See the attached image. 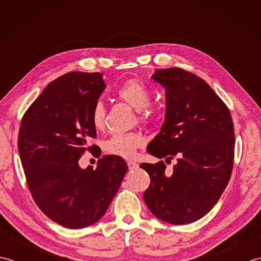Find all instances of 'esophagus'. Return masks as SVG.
Listing matches in <instances>:
<instances>
[{
  "label": "esophagus",
  "mask_w": 261,
  "mask_h": 261,
  "mask_svg": "<svg viewBox=\"0 0 261 261\" xmlns=\"http://www.w3.org/2000/svg\"><path fill=\"white\" fill-rule=\"evenodd\" d=\"M127 167H129L130 170L131 169H137L138 167H139V165H138L135 162H131V160H129V162H127Z\"/></svg>",
  "instance_id": "1"
}]
</instances>
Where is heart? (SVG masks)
Segmentation results:
<instances>
[{
  "label": "heart",
  "mask_w": 261,
  "mask_h": 261,
  "mask_svg": "<svg viewBox=\"0 0 261 261\" xmlns=\"http://www.w3.org/2000/svg\"><path fill=\"white\" fill-rule=\"evenodd\" d=\"M116 95L139 113L140 121L148 123L152 120V113L147 108L151 103V95L147 86L138 80H130L122 85ZM107 110L104 104L98 101L92 109L91 122L96 130H102L105 124ZM143 145V138L139 132H126V134H114L103 141V150L111 156L121 158H132L136 150Z\"/></svg>",
  "instance_id": "b5f03b06"
}]
</instances>
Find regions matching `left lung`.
I'll return each instance as SVG.
<instances>
[{
    "mask_svg": "<svg viewBox=\"0 0 261 261\" xmlns=\"http://www.w3.org/2000/svg\"><path fill=\"white\" fill-rule=\"evenodd\" d=\"M152 80L166 88V116L147 151L177 158L173 174L166 165L141 164L150 176L143 194L150 212L165 222L188 224L213 208L230 180L234 127L224 102L201 77L181 68L158 69Z\"/></svg>",
    "mask_w": 261,
    "mask_h": 261,
    "instance_id": "1",
    "label": "left lung"
}]
</instances>
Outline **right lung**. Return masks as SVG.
Masks as SVG:
<instances>
[{
  "mask_svg": "<svg viewBox=\"0 0 261 261\" xmlns=\"http://www.w3.org/2000/svg\"><path fill=\"white\" fill-rule=\"evenodd\" d=\"M99 73L70 71L53 81L27 110L18 148L31 195L38 207L65 228L82 229L102 218L127 171L123 158L102 156L96 169H82L86 150L95 157L91 122L104 88Z\"/></svg>",
  "mask_w": 261,
  "mask_h": 261,
  "instance_id": "right-lung-1",
  "label": "right lung"
}]
</instances>
